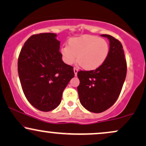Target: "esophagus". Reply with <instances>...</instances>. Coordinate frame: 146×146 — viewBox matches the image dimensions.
I'll return each mask as SVG.
<instances>
[{
    "label": "esophagus",
    "instance_id": "1",
    "mask_svg": "<svg viewBox=\"0 0 146 146\" xmlns=\"http://www.w3.org/2000/svg\"><path fill=\"white\" fill-rule=\"evenodd\" d=\"M73 71H74V73H75V75L76 76L77 74H78V69L77 68H73Z\"/></svg>",
    "mask_w": 146,
    "mask_h": 146
}]
</instances>
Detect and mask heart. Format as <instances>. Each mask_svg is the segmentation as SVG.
<instances>
[{
	"label": "heart",
	"mask_w": 146,
	"mask_h": 146,
	"mask_svg": "<svg viewBox=\"0 0 146 146\" xmlns=\"http://www.w3.org/2000/svg\"><path fill=\"white\" fill-rule=\"evenodd\" d=\"M62 59L68 65L73 64L77 59L80 64L86 70H94L106 61L109 53V45L100 37L84 35L72 38L68 42V46L60 50Z\"/></svg>",
	"instance_id": "heart-1"
}]
</instances>
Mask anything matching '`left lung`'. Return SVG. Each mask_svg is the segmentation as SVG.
Returning <instances> with one entry per match:
<instances>
[{
	"instance_id": "1",
	"label": "left lung",
	"mask_w": 146,
	"mask_h": 146,
	"mask_svg": "<svg viewBox=\"0 0 146 146\" xmlns=\"http://www.w3.org/2000/svg\"><path fill=\"white\" fill-rule=\"evenodd\" d=\"M101 36L108 38L110 42L107 59L95 70L78 72L80 103L88 111L95 113L105 111L117 101L127 72L121 43L110 35Z\"/></svg>"
}]
</instances>
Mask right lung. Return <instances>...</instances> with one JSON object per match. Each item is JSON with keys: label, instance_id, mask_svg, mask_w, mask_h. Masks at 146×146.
Returning a JSON list of instances; mask_svg holds the SVG:
<instances>
[{"label": "right lung", "instance_id": "right-lung-1", "mask_svg": "<svg viewBox=\"0 0 146 146\" xmlns=\"http://www.w3.org/2000/svg\"><path fill=\"white\" fill-rule=\"evenodd\" d=\"M56 36V33H43L29 37L18 60L25 97L33 107L44 112L59 106L63 90L75 76L73 66L62 60L60 42Z\"/></svg>", "mask_w": 146, "mask_h": 146}]
</instances>
